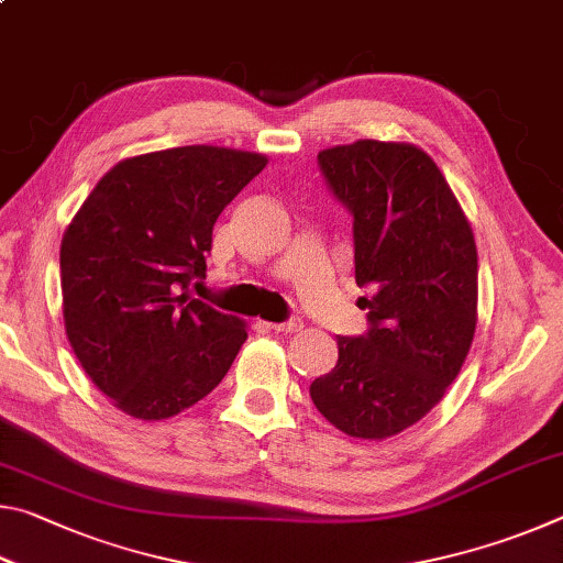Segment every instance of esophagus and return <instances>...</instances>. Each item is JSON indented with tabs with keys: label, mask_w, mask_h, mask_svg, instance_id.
<instances>
[{
	"label": "esophagus",
	"mask_w": 563,
	"mask_h": 563,
	"mask_svg": "<svg viewBox=\"0 0 563 563\" xmlns=\"http://www.w3.org/2000/svg\"><path fill=\"white\" fill-rule=\"evenodd\" d=\"M268 328L278 330V332H298V330H302V320L300 318H290V320H285V322H268Z\"/></svg>",
	"instance_id": "obj_1"
}]
</instances>
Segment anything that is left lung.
<instances>
[{"label": "left lung", "mask_w": 563, "mask_h": 563, "mask_svg": "<svg viewBox=\"0 0 563 563\" xmlns=\"http://www.w3.org/2000/svg\"><path fill=\"white\" fill-rule=\"evenodd\" d=\"M352 216L355 280L369 330L338 338L310 385L318 412L357 440H387L444 397L476 330V245L450 184L422 148L360 139L318 154Z\"/></svg>", "instance_id": "left-lung-1"}]
</instances>
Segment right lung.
<instances>
[{"label": "right lung", "mask_w": 563, "mask_h": 563, "mask_svg": "<svg viewBox=\"0 0 563 563\" xmlns=\"http://www.w3.org/2000/svg\"><path fill=\"white\" fill-rule=\"evenodd\" d=\"M268 164L263 154L178 146L123 158L64 231V328L76 360L113 407L166 419L231 369L245 322L194 298L213 225Z\"/></svg>", "instance_id": "1"}]
</instances>
